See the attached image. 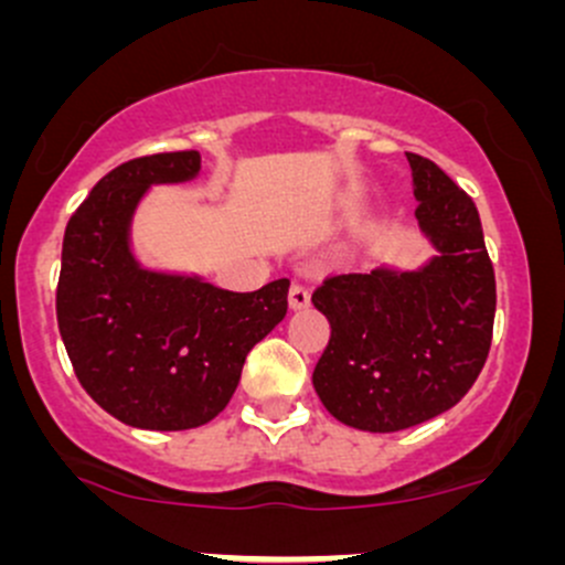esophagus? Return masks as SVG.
<instances>
[{
    "instance_id": "obj_1",
    "label": "esophagus",
    "mask_w": 565,
    "mask_h": 565,
    "mask_svg": "<svg viewBox=\"0 0 565 565\" xmlns=\"http://www.w3.org/2000/svg\"><path fill=\"white\" fill-rule=\"evenodd\" d=\"M311 303V292L309 287H303V284H292V289H289V309H306V306Z\"/></svg>"
}]
</instances>
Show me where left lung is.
<instances>
[{
    "instance_id": "left-lung-1",
    "label": "left lung",
    "mask_w": 565,
    "mask_h": 565,
    "mask_svg": "<svg viewBox=\"0 0 565 565\" xmlns=\"http://www.w3.org/2000/svg\"><path fill=\"white\" fill-rule=\"evenodd\" d=\"M407 161L415 218L437 256L418 270L335 273L311 295L330 322L315 391L361 431H402L451 409L492 344L498 295L476 204L429 158Z\"/></svg>"
}]
</instances>
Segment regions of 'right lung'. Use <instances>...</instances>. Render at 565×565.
<instances>
[{
    "label": "right lung",
    "mask_w": 565,
    "mask_h": 565,
    "mask_svg": "<svg viewBox=\"0 0 565 565\" xmlns=\"http://www.w3.org/2000/svg\"><path fill=\"white\" fill-rule=\"evenodd\" d=\"M196 150L111 169L71 215L56 322L82 388L122 424L180 431L213 420L243 363L287 315L289 278L230 292L199 276L156 273L130 250V221L150 185L188 182Z\"/></svg>",
    "instance_id": "right-lung-1"
}]
</instances>
